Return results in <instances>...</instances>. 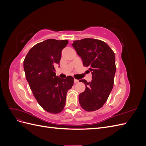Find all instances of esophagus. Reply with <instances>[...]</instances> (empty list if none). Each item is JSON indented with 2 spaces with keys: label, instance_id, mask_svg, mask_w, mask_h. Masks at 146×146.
<instances>
[{
  "label": "esophagus",
  "instance_id": "1",
  "mask_svg": "<svg viewBox=\"0 0 146 146\" xmlns=\"http://www.w3.org/2000/svg\"><path fill=\"white\" fill-rule=\"evenodd\" d=\"M77 82H78V80H77V79H76V78H74V83H77Z\"/></svg>",
  "mask_w": 146,
  "mask_h": 146
}]
</instances>
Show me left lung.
<instances>
[{"label":"left lung","mask_w":146,"mask_h":146,"mask_svg":"<svg viewBox=\"0 0 146 146\" xmlns=\"http://www.w3.org/2000/svg\"><path fill=\"white\" fill-rule=\"evenodd\" d=\"M72 46L81 57L83 66L89 68L92 80L85 83L86 89L79 94V103L87 111L103 107L111 92L116 72L115 55L107 43L92 38L74 41Z\"/></svg>","instance_id":"1"}]
</instances>
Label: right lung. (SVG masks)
<instances>
[{"label": "right lung", "mask_w": 146, "mask_h": 146, "mask_svg": "<svg viewBox=\"0 0 146 146\" xmlns=\"http://www.w3.org/2000/svg\"><path fill=\"white\" fill-rule=\"evenodd\" d=\"M68 44V40L47 39L31 48L24 61L26 79L33 94L39 105L50 113L63 111L67 92L74 84L72 76L61 78L55 72L61 51Z\"/></svg>", "instance_id": "right-lung-1"}]
</instances>
